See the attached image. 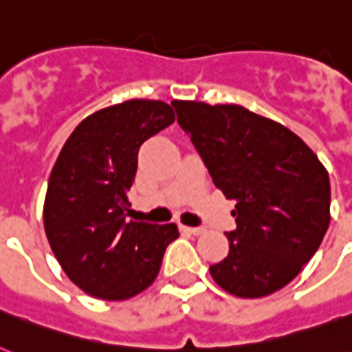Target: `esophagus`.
<instances>
[{
	"label": "esophagus",
	"instance_id": "esophagus-1",
	"mask_svg": "<svg viewBox=\"0 0 352 352\" xmlns=\"http://www.w3.org/2000/svg\"><path fill=\"white\" fill-rule=\"evenodd\" d=\"M182 230L188 232V234H193V235H201L206 232V228L203 226H182Z\"/></svg>",
	"mask_w": 352,
	"mask_h": 352
}]
</instances>
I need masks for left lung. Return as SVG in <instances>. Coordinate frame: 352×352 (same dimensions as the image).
<instances>
[{
	"instance_id": "1",
	"label": "left lung",
	"mask_w": 352,
	"mask_h": 352,
	"mask_svg": "<svg viewBox=\"0 0 352 352\" xmlns=\"http://www.w3.org/2000/svg\"><path fill=\"white\" fill-rule=\"evenodd\" d=\"M177 122L208 168L235 199L228 256L210 267L221 289L263 298L301 272L323 241L331 217V182L298 135L245 107L173 100Z\"/></svg>"
}]
</instances>
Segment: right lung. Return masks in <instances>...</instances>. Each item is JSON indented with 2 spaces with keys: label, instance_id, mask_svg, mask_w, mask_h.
<instances>
[{
  "label": "right lung",
  "instance_id": "obj_1",
  "mask_svg": "<svg viewBox=\"0 0 352 352\" xmlns=\"http://www.w3.org/2000/svg\"><path fill=\"white\" fill-rule=\"evenodd\" d=\"M173 120L164 102H122L84 118L58 155L43 225L63 272L89 296L120 301L146 290L179 237L175 223L126 219L138 149Z\"/></svg>",
  "mask_w": 352,
  "mask_h": 352
}]
</instances>
